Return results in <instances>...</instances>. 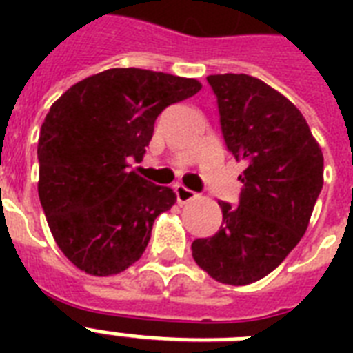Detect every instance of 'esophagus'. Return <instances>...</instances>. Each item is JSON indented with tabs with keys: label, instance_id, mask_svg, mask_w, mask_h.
<instances>
[{
	"label": "esophagus",
	"instance_id": "obj_1",
	"mask_svg": "<svg viewBox=\"0 0 353 353\" xmlns=\"http://www.w3.org/2000/svg\"><path fill=\"white\" fill-rule=\"evenodd\" d=\"M174 190H176L177 203H187V201H190V199L196 198V192H192L190 188L183 187V185H176V187H174Z\"/></svg>",
	"mask_w": 353,
	"mask_h": 353
}]
</instances>
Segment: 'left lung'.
Here are the masks:
<instances>
[{
  "label": "left lung",
  "mask_w": 353,
  "mask_h": 353,
  "mask_svg": "<svg viewBox=\"0 0 353 353\" xmlns=\"http://www.w3.org/2000/svg\"><path fill=\"white\" fill-rule=\"evenodd\" d=\"M227 148L245 163L240 205L220 201V231L192 256L221 284L247 285L276 269L304 236L324 183V157L299 108L249 74H210Z\"/></svg>",
  "instance_id": "8db88e82"
}]
</instances>
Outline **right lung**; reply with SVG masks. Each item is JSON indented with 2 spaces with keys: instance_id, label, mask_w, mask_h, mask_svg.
<instances>
[{
  "instance_id": "obj_1",
  "label": "right lung",
  "mask_w": 353,
  "mask_h": 353,
  "mask_svg": "<svg viewBox=\"0 0 353 353\" xmlns=\"http://www.w3.org/2000/svg\"><path fill=\"white\" fill-rule=\"evenodd\" d=\"M199 90L196 79L113 68L52 104L38 139V196L74 268L112 276L143 256L155 218L176 194L130 170V161H143L157 115Z\"/></svg>"
}]
</instances>
